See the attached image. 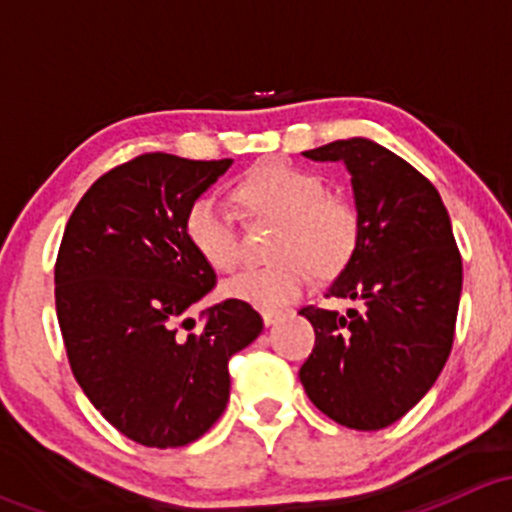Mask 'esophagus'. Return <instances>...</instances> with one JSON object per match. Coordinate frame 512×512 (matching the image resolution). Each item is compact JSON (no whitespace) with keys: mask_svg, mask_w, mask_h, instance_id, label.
<instances>
[{"mask_svg":"<svg viewBox=\"0 0 512 512\" xmlns=\"http://www.w3.org/2000/svg\"><path fill=\"white\" fill-rule=\"evenodd\" d=\"M282 319V312H262V322H265V327H272V324H277Z\"/></svg>","mask_w":512,"mask_h":512,"instance_id":"esophagus-1","label":"esophagus"}]
</instances>
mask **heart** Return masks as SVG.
Returning <instances> with one entry per match:
<instances>
[{
  "mask_svg": "<svg viewBox=\"0 0 512 512\" xmlns=\"http://www.w3.org/2000/svg\"><path fill=\"white\" fill-rule=\"evenodd\" d=\"M250 213L275 218L270 252L275 262L250 267L230 277L223 294L257 309L287 307L314 280L342 270L359 240V215L349 200L327 193V183L312 170L270 158L257 163L235 188ZM185 235L213 270L230 272L240 262V245L230 210L215 195H200L185 213Z\"/></svg>",
  "mask_w": 512,
  "mask_h": 512,
  "instance_id": "heart-1",
  "label": "heart"
}]
</instances>
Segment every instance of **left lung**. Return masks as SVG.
<instances>
[{
    "instance_id": "8db88e82",
    "label": "left lung",
    "mask_w": 512,
    "mask_h": 512,
    "mask_svg": "<svg viewBox=\"0 0 512 512\" xmlns=\"http://www.w3.org/2000/svg\"><path fill=\"white\" fill-rule=\"evenodd\" d=\"M309 160H342L352 175L359 240L327 297L359 309L304 307L314 349L299 369L309 401L332 421L379 431L409 414L446 366L463 262L438 190L369 138L334 141Z\"/></svg>"
}]
</instances>
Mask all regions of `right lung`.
<instances>
[{"instance_id": "obj_1", "label": "right lung", "mask_w": 512, "mask_h": 512, "mask_svg": "<svg viewBox=\"0 0 512 512\" xmlns=\"http://www.w3.org/2000/svg\"><path fill=\"white\" fill-rule=\"evenodd\" d=\"M232 165L146 153L96 180L66 223L56 257V317L71 371L113 428L148 448L198 441L230 399L227 361L262 317L225 299L190 307L215 270L185 235L190 205Z\"/></svg>"}]
</instances>
